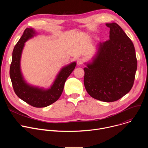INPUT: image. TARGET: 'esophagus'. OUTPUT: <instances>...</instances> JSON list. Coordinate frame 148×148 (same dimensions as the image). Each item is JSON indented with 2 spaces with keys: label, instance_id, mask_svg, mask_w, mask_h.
Returning a JSON list of instances; mask_svg holds the SVG:
<instances>
[{
  "label": "esophagus",
  "instance_id": "1",
  "mask_svg": "<svg viewBox=\"0 0 148 148\" xmlns=\"http://www.w3.org/2000/svg\"><path fill=\"white\" fill-rule=\"evenodd\" d=\"M83 62H84V60L82 58H80L77 60V64L78 65H82L83 64Z\"/></svg>",
  "mask_w": 148,
  "mask_h": 148
}]
</instances>
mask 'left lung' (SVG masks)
Segmentation results:
<instances>
[{
    "instance_id": "left-lung-1",
    "label": "left lung",
    "mask_w": 148,
    "mask_h": 148,
    "mask_svg": "<svg viewBox=\"0 0 148 148\" xmlns=\"http://www.w3.org/2000/svg\"><path fill=\"white\" fill-rule=\"evenodd\" d=\"M110 39L98 45L92 62L84 69V86L92 98L103 102L117 101L128 93L137 69L131 40L116 23H107Z\"/></svg>"
}]
</instances>
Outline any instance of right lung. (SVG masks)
I'll use <instances>...</instances> for the list:
<instances>
[{
    "label": "right lung",
    "instance_id": "1",
    "mask_svg": "<svg viewBox=\"0 0 148 148\" xmlns=\"http://www.w3.org/2000/svg\"><path fill=\"white\" fill-rule=\"evenodd\" d=\"M36 34L32 28H27L14 47L10 67V77L17 96L26 103L36 108H43L55 102L60 97L64 84L76 66L73 62L63 67L49 89L45 90L32 86L25 81L20 70V58L25 43Z\"/></svg>",
    "mask_w": 148,
    "mask_h": 148
}]
</instances>
